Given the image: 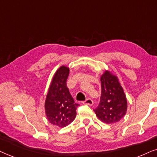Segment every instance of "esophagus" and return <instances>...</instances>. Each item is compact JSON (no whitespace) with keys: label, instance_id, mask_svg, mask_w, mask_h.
I'll return each mask as SVG.
<instances>
[{"label":"esophagus","instance_id":"34e87169","mask_svg":"<svg viewBox=\"0 0 157 157\" xmlns=\"http://www.w3.org/2000/svg\"><path fill=\"white\" fill-rule=\"evenodd\" d=\"M83 103L86 104V105H93V100L91 99V98H87L86 100L83 102Z\"/></svg>","mask_w":157,"mask_h":157}]
</instances>
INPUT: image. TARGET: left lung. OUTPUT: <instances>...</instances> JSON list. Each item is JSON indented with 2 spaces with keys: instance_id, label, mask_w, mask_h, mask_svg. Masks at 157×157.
<instances>
[{
  "instance_id": "1",
  "label": "left lung",
  "mask_w": 157,
  "mask_h": 157,
  "mask_svg": "<svg viewBox=\"0 0 157 157\" xmlns=\"http://www.w3.org/2000/svg\"><path fill=\"white\" fill-rule=\"evenodd\" d=\"M101 96L99 105L94 111L100 121L113 124L121 120L126 113V95L117 77L105 71L100 77Z\"/></svg>"
}]
</instances>
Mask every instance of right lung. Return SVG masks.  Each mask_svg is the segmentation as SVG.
I'll list each match as a JSON object with an SVG mask.
<instances>
[{
  "mask_svg": "<svg viewBox=\"0 0 157 157\" xmlns=\"http://www.w3.org/2000/svg\"><path fill=\"white\" fill-rule=\"evenodd\" d=\"M70 70L62 66L54 74L45 101V111L47 119L54 126L65 127L76 117L79 104L70 93L67 86Z\"/></svg>",
  "mask_w": 157,
  "mask_h": 157,
  "instance_id": "obj_1",
  "label": "right lung"
}]
</instances>
